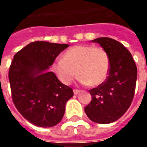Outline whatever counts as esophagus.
Masks as SVG:
<instances>
[{
  "instance_id": "obj_1",
  "label": "esophagus",
  "mask_w": 147,
  "mask_h": 147,
  "mask_svg": "<svg viewBox=\"0 0 147 147\" xmlns=\"http://www.w3.org/2000/svg\"><path fill=\"white\" fill-rule=\"evenodd\" d=\"M73 92H74V94H78L80 93V91H78V90L77 89H74Z\"/></svg>"
}]
</instances>
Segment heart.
<instances>
[{"mask_svg":"<svg viewBox=\"0 0 147 147\" xmlns=\"http://www.w3.org/2000/svg\"><path fill=\"white\" fill-rule=\"evenodd\" d=\"M52 70L65 85L71 84L78 74L82 85L98 86L108 76L110 58L103 48L77 45L65 51L62 59L54 61Z\"/></svg>","mask_w":147,"mask_h":147,"instance_id":"1","label":"heart"}]
</instances>
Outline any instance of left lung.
I'll return each instance as SVG.
<instances>
[{
    "mask_svg": "<svg viewBox=\"0 0 147 147\" xmlns=\"http://www.w3.org/2000/svg\"><path fill=\"white\" fill-rule=\"evenodd\" d=\"M110 58V70L106 80L89 90L92 101L85 107V114L95 123L107 124L118 120L131 105L137 83V69L131 53L117 40L97 38Z\"/></svg>",
    "mask_w": 147,
    "mask_h": 147,
    "instance_id": "1",
    "label": "left lung"
}]
</instances>
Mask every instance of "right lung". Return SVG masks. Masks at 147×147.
<instances>
[{"label":"right lung","mask_w":147,"mask_h":147,"mask_svg":"<svg viewBox=\"0 0 147 147\" xmlns=\"http://www.w3.org/2000/svg\"><path fill=\"white\" fill-rule=\"evenodd\" d=\"M68 44L36 41L15 54L9 70L13 102L24 118L33 125L51 127L62 119L65 104L73 96L51 66Z\"/></svg>","instance_id":"obj_1"}]
</instances>
